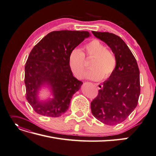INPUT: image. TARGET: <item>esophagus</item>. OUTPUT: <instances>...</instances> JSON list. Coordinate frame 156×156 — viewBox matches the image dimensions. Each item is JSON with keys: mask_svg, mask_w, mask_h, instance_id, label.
<instances>
[{"mask_svg": "<svg viewBox=\"0 0 156 156\" xmlns=\"http://www.w3.org/2000/svg\"><path fill=\"white\" fill-rule=\"evenodd\" d=\"M95 86H97V87H98V88L99 90H101V89H102V88H103V86L101 84V83H95Z\"/></svg>", "mask_w": 156, "mask_h": 156, "instance_id": "34e87169", "label": "esophagus"}]
</instances>
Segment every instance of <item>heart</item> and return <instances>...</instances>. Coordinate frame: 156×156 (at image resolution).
<instances>
[{
    "mask_svg": "<svg viewBox=\"0 0 156 156\" xmlns=\"http://www.w3.org/2000/svg\"><path fill=\"white\" fill-rule=\"evenodd\" d=\"M86 54L76 48L69 55V65L73 74L79 79L84 75L86 69L85 55L87 58H93L90 63L92 68L86 73V78L92 80H100L103 77L109 78L115 70L117 59L113 52L106 49V47L99 40L93 39L84 46Z\"/></svg>",
    "mask_w": 156,
    "mask_h": 156,
    "instance_id": "b5f03b06",
    "label": "heart"
}]
</instances>
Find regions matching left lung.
Wrapping results in <instances>:
<instances>
[{
  "label": "left lung",
  "mask_w": 156,
  "mask_h": 156,
  "mask_svg": "<svg viewBox=\"0 0 156 156\" xmlns=\"http://www.w3.org/2000/svg\"><path fill=\"white\" fill-rule=\"evenodd\" d=\"M92 34L111 48L117 66L91 103V113L105 125H116L126 120L137 106L140 94L138 64L129 47L118 35L94 31Z\"/></svg>",
  "instance_id": "left-lung-1"
}]
</instances>
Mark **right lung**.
Returning <instances> with one entry per match:
<instances>
[{"label":"right lung","mask_w":156,"mask_h":156,"mask_svg":"<svg viewBox=\"0 0 156 156\" xmlns=\"http://www.w3.org/2000/svg\"><path fill=\"white\" fill-rule=\"evenodd\" d=\"M87 31H55L48 34L30 52L25 66L26 98L37 113L58 117L69 109L73 95L83 82L74 77L69 55L84 39ZM47 88L52 98H40V91Z\"/></svg>","instance_id":"1"}]
</instances>
